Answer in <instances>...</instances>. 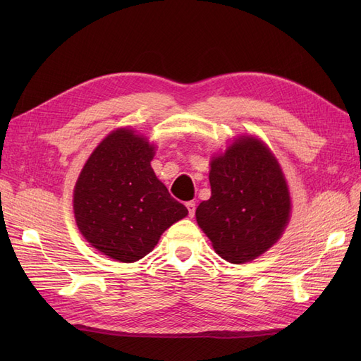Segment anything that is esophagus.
Segmentation results:
<instances>
[{
	"label": "esophagus",
	"mask_w": 361,
	"mask_h": 361,
	"mask_svg": "<svg viewBox=\"0 0 361 361\" xmlns=\"http://www.w3.org/2000/svg\"><path fill=\"white\" fill-rule=\"evenodd\" d=\"M185 206H187L190 216H194V214H195V203L194 202H187V203H185Z\"/></svg>",
	"instance_id": "1"
}]
</instances>
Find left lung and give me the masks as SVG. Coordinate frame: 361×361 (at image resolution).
<instances>
[{"mask_svg":"<svg viewBox=\"0 0 361 361\" xmlns=\"http://www.w3.org/2000/svg\"><path fill=\"white\" fill-rule=\"evenodd\" d=\"M211 199L195 209L212 247L232 264L265 253L285 232L290 216L288 183L264 141L239 137L209 171Z\"/></svg>","mask_w":361,"mask_h":361,"instance_id":"8db88e82","label":"left lung"}]
</instances>
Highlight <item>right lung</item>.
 I'll use <instances>...</instances> for the list:
<instances>
[{"label":"right lung","instance_id":"1","mask_svg":"<svg viewBox=\"0 0 361 361\" xmlns=\"http://www.w3.org/2000/svg\"><path fill=\"white\" fill-rule=\"evenodd\" d=\"M155 146L120 128L87 159L73 190V214L81 235L118 262L149 255L161 235L188 215L150 167Z\"/></svg>","mask_w":361,"mask_h":361}]
</instances>
